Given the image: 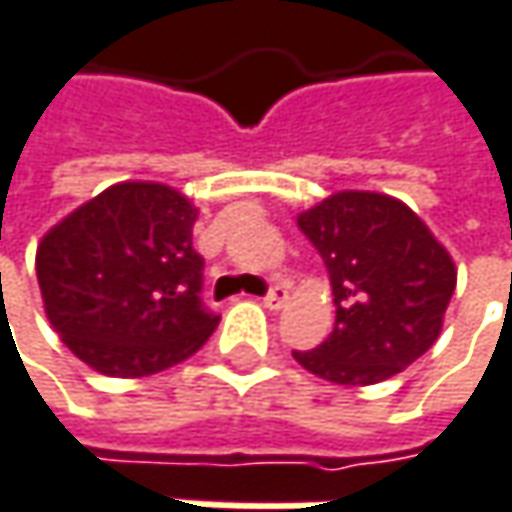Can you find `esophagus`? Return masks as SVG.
Wrapping results in <instances>:
<instances>
[{
  "label": "esophagus",
  "instance_id": "1",
  "mask_svg": "<svg viewBox=\"0 0 512 512\" xmlns=\"http://www.w3.org/2000/svg\"><path fill=\"white\" fill-rule=\"evenodd\" d=\"M288 300V288L286 286H274L265 297H262V303H265V309H271V312H277V309H283Z\"/></svg>",
  "mask_w": 512,
  "mask_h": 512
}]
</instances>
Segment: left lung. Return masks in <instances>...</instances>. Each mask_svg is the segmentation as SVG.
<instances>
[{
    "label": "left lung",
    "mask_w": 512,
    "mask_h": 512,
    "mask_svg": "<svg viewBox=\"0 0 512 512\" xmlns=\"http://www.w3.org/2000/svg\"><path fill=\"white\" fill-rule=\"evenodd\" d=\"M321 253L336 327L294 359L339 386H374L413 365L439 339L457 286L451 253L416 212L374 191H339L297 215Z\"/></svg>",
    "instance_id": "1"
}]
</instances>
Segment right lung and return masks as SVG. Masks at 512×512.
<instances>
[{
	"label": "right lung",
	"instance_id": "right-lung-1",
	"mask_svg": "<svg viewBox=\"0 0 512 512\" xmlns=\"http://www.w3.org/2000/svg\"><path fill=\"white\" fill-rule=\"evenodd\" d=\"M197 209L161 182H120L70 212L37 244L49 324L85 365L147 377L197 353L218 327L200 300Z\"/></svg>",
	"mask_w": 512,
	"mask_h": 512
}]
</instances>
